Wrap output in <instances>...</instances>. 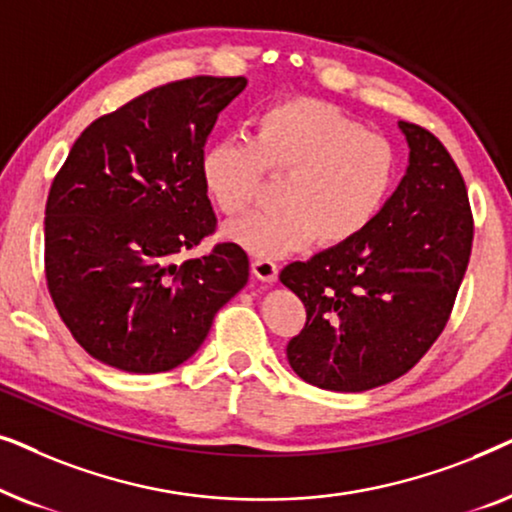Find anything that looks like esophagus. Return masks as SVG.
Instances as JSON below:
<instances>
[{"label":"esophagus","mask_w":512,"mask_h":512,"mask_svg":"<svg viewBox=\"0 0 512 512\" xmlns=\"http://www.w3.org/2000/svg\"><path fill=\"white\" fill-rule=\"evenodd\" d=\"M251 270H254V275L265 284L277 282V263L268 261V258H254V261H251Z\"/></svg>","instance_id":"esophagus-1"}]
</instances>
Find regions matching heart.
I'll return each mask as SVG.
<instances>
[{"label": "heart", "mask_w": 512, "mask_h": 512, "mask_svg": "<svg viewBox=\"0 0 512 512\" xmlns=\"http://www.w3.org/2000/svg\"><path fill=\"white\" fill-rule=\"evenodd\" d=\"M263 172L284 174L277 207L230 223L226 235L249 254L277 258L314 237L335 247L361 235L394 191L396 151L333 104L296 97L265 109L251 139H216L200 158L205 191L228 219L251 207Z\"/></svg>", "instance_id": "1"}]
</instances>
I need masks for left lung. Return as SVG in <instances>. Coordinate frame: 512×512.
Listing matches in <instances>:
<instances>
[{
    "label": "left lung",
    "mask_w": 512,
    "mask_h": 512,
    "mask_svg": "<svg viewBox=\"0 0 512 512\" xmlns=\"http://www.w3.org/2000/svg\"><path fill=\"white\" fill-rule=\"evenodd\" d=\"M405 177L377 219L345 244L282 270L303 300L291 368L328 391H368L408 373L438 340L468 268L473 216L459 167L415 123Z\"/></svg>",
    "instance_id": "8db88e82"
}]
</instances>
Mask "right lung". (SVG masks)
<instances>
[{"instance_id": "obj_1", "label": "right lung", "mask_w": 512, "mask_h": 512, "mask_svg": "<svg viewBox=\"0 0 512 512\" xmlns=\"http://www.w3.org/2000/svg\"><path fill=\"white\" fill-rule=\"evenodd\" d=\"M244 76L153 88L81 132L46 202V282L74 340L125 373H165L198 352L214 314L244 289L235 242L174 263L212 235L200 158Z\"/></svg>"}]
</instances>
